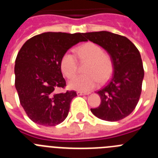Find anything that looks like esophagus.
Here are the masks:
<instances>
[{
	"mask_svg": "<svg viewBox=\"0 0 158 158\" xmlns=\"http://www.w3.org/2000/svg\"><path fill=\"white\" fill-rule=\"evenodd\" d=\"M77 94L78 96H84V95H89V93H84V92H81V91H77Z\"/></svg>",
	"mask_w": 158,
	"mask_h": 158,
	"instance_id": "1",
	"label": "esophagus"
}]
</instances>
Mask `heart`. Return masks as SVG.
I'll return each instance as SVG.
<instances>
[{"instance_id": "b5f03b06", "label": "heart", "mask_w": 158, "mask_h": 158, "mask_svg": "<svg viewBox=\"0 0 158 158\" xmlns=\"http://www.w3.org/2000/svg\"><path fill=\"white\" fill-rule=\"evenodd\" d=\"M81 62H87L85 67V74L80 75L69 81L71 89L89 92L94 89L99 81H106L111 75L113 62L111 56L104 52L101 47L96 43L88 42L76 49ZM60 68L67 78L73 77L77 71V60L72 53L66 52L60 61Z\"/></svg>"}]
</instances>
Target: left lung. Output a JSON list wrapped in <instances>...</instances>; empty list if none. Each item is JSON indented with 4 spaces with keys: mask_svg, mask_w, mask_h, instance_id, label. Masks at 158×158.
<instances>
[{
    "mask_svg": "<svg viewBox=\"0 0 158 158\" xmlns=\"http://www.w3.org/2000/svg\"><path fill=\"white\" fill-rule=\"evenodd\" d=\"M85 35L87 41L89 40L106 50L113 62L111 79L97 92L101 103L99 107L91 108V111L103 120H121L135 110L140 98L144 77L140 53L125 36L105 31Z\"/></svg>",
    "mask_w": 158,
    "mask_h": 158,
    "instance_id": "1",
    "label": "left lung"
}]
</instances>
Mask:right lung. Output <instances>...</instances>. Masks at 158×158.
Masks as SVG:
<instances>
[{
    "label": "right lung",
    "instance_id": "right-lung-1",
    "mask_svg": "<svg viewBox=\"0 0 158 158\" xmlns=\"http://www.w3.org/2000/svg\"><path fill=\"white\" fill-rule=\"evenodd\" d=\"M83 33L45 32L22 46L16 58L15 86L20 104L31 120L45 127L65 119L75 91L62 93L66 83L60 68L62 55L85 41Z\"/></svg>",
    "mask_w": 158,
    "mask_h": 158
}]
</instances>
